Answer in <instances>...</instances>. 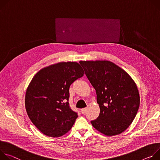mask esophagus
<instances>
[{
    "instance_id": "1",
    "label": "esophagus",
    "mask_w": 160,
    "mask_h": 160,
    "mask_svg": "<svg viewBox=\"0 0 160 160\" xmlns=\"http://www.w3.org/2000/svg\"><path fill=\"white\" fill-rule=\"evenodd\" d=\"M86 111H87V108H83V109H81V113L83 114L86 113Z\"/></svg>"
}]
</instances>
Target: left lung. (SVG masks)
<instances>
[{"label": "left lung", "mask_w": 160, "mask_h": 160, "mask_svg": "<svg viewBox=\"0 0 160 160\" xmlns=\"http://www.w3.org/2000/svg\"><path fill=\"white\" fill-rule=\"evenodd\" d=\"M97 93L98 117L91 121L102 133L112 136L128 128L136 116L140 96L136 84L121 68L109 61H80Z\"/></svg>", "instance_id": "left-lung-1"}]
</instances>
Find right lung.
I'll return each mask as SVG.
<instances>
[{
    "mask_svg": "<svg viewBox=\"0 0 160 160\" xmlns=\"http://www.w3.org/2000/svg\"><path fill=\"white\" fill-rule=\"evenodd\" d=\"M84 72L77 62H60L41 69L27 90L25 108L33 125L45 135L67 133L78 117L69 105V88Z\"/></svg>",
    "mask_w": 160,
    "mask_h": 160,
    "instance_id": "1",
    "label": "right lung"
}]
</instances>
